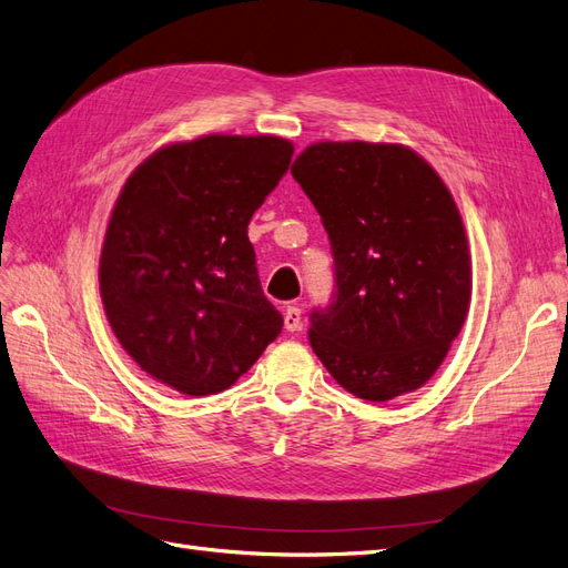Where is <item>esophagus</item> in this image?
Returning a JSON list of instances; mask_svg holds the SVG:
<instances>
[{
    "mask_svg": "<svg viewBox=\"0 0 568 568\" xmlns=\"http://www.w3.org/2000/svg\"><path fill=\"white\" fill-rule=\"evenodd\" d=\"M301 324H303V313H301V307H296V305H288V307H286V313H284V329H286V332H298V329H301Z\"/></svg>",
    "mask_w": 568,
    "mask_h": 568,
    "instance_id": "esophagus-1",
    "label": "esophagus"
}]
</instances>
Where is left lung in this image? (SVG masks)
Wrapping results in <instances>:
<instances>
[{
	"label": "left lung",
	"mask_w": 568,
	"mask_h": 568,
	"mask_svg": "<svg viewBox=\"0 0 568 568\" xmlns=\"http://www.w3.org/2000/svg\"><path fill=\"white\" fill-rule=\"evenodd\" d=\"M329 234L336 291L311 315L334 379L384 403L422 388L471 301L467 232L450 189L403 144L317 142L291 165Z\"/></svg>",
	"instance_id": "obj_1"
}]
</instances>
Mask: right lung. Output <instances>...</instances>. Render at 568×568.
Returning <instances> with one entry per match:
<instances>
[{
  "instance_id": "add662e5",
  "label": "right lung",
  "mask_w": 568,
  "mask_h": 568,
  "mask_svg": "<svg viewBox=\"0 0 568 568\" xmlns=\"http://www.w3.org/2000/svg\"><path fill=\"white\" fill-rule=\"evenodd\" d=\"M272 134H205L134 168L106 227L99 291L120 346L186 395L230 388L280 336L248 222L288 170Z\"/></svg>"
}]
</instances>
